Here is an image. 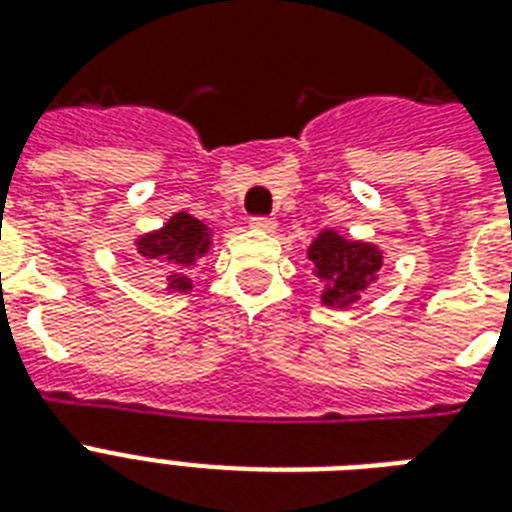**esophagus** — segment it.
<instances>
[{"label": "esophagus", "instance_id": "1", "mask_svg": "<svg viewBox=\"0 0 512 512\" xmlns=\"http://www.w3.org/2000/svg\"><path fill=\"white\" fill-rule=\"evenodd\" d=\"M249 228H255V231H263V233H271L276 228V220L273 217H252L249 220Z\"/></svg>", "mask_w": 512, "mask_h": 512}]
</instances>
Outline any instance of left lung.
Segmentation results:
<instances>
[{"label": "left lung", "mask_w": 512, "mask_h": 512, "mask_svg": "<svg viewBox=\"0 0 512 512\" xmlns=\"http://www.w3.org/2000/svg\"><path fill=\"white\" fill-rule=\"evenodd\" d=\"M308 260L324 281L321 303L327 308H350L382 268V252L366 241H350L337 231H321L308 247Z\"/></svg>", "instance_id": "obj_1"}]
</instances>
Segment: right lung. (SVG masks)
Here are the masks:
<instances>
[{"instance_id": "right-lung-1", "label": "right lung", "mask_w": 512, "mask_h": 512, "mask_svg": "<svg viewBox=\"0 0 512 512\" xmlns=\"http://www.w3.org/2000/svg\"><path fill=\"white\" fill-rule=\"evenodd\" d=\"M209 236L212 231L201 220L188 212H177L159 231L140 236L135 244L140 257L159 268V276L170 292H191V271L212 247Z\"/></svg>"}]
</instances>
